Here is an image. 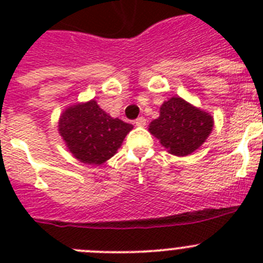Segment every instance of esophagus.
<instances>
[{"mask_svg": "<svg viewBox=\"0 0 263 263\" xmlns=\"http://www.w3.org/2000/svg\"><path fill=\"white\" fill-rule=\"evenodd\" d=\"M134 124H136L137 126H145L146 118L145 117H138L136 121H134Z\"/></svg>", "mask_w": 263, "mask_h": 263, "instance_id": "esophagus-1", "label": "esophagus"}]
</instances>
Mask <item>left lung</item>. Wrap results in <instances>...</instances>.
<instances>
[{
    "mask_svg": "<svg viewBox=\"0 0 263 263\" xmlns=\"http://www.w3.org/2000/svg\"><path fill=\"white\" fill-rule=\"evenodd\" d=\"M213 127V118L180 97H173L160 106V116L148 126L168 153L178 157L200 147Z\"/></svg>",
    "mask_w": 263,
    "mask_h": 263,
    "instance_id": "1",
    "label": "left lung"
}]
</instances>
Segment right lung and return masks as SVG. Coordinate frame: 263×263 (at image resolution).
<instances>
[{"label": "right lung", "mask_w": 263, "mask_h": 263, "mask_svg": "<svg viewBox=\"0 0 263 263\" xmlns=\"http://www.w3.org/2000/svg\"><path fill=\"white\" fill-rule=\"evenodd\" d=\"M133 125L111 118L95 100L67 109L59 121V133L80 162L101 164L117 153Z\"/></svg>", "instance_id": "right-lung-1"}]
</instances>
